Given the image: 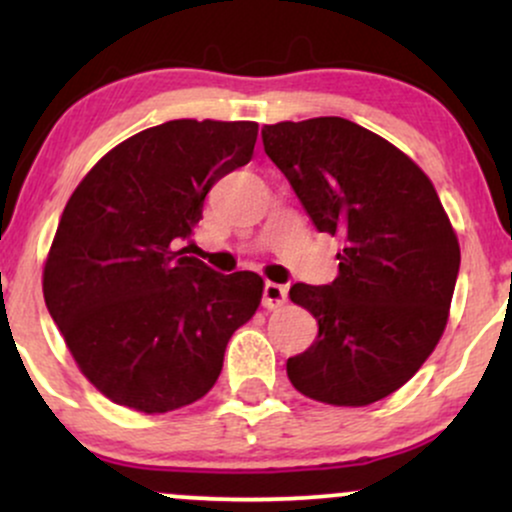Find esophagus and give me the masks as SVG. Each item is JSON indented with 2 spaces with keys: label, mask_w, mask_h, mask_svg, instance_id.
Returning a JSON list of instances; mask_svg holds the SVG:
<instances>
[{
  "label": "esophagus",
  "mask_w": 512,
  "mask_h": 512,
  "mask_svg": "<svg viewBox=\"0 0 512 512\" xmlns=\"http://www.w3.org/2000/svg\"><path fill=\"white\" fill-rule=\"evenodd\" d=\"M284 303H286V286L274 284V281H267V284H264V293H262L264 308L274 310V308H281Z\"/></svg>",
  "instance_id": "1"
}]
</instances>
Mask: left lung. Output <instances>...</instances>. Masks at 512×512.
<instances>
[{
    "instance_id": "8db88e82",
    "label": "left lung",
    "mask_w": 512,
    "mask_h": 512,
    "mask_svg": "<svg viewBox=\"0 0 512 512\" xmlns=\"http://www.w3.org/2000/svg\"><path fill=\"white\" fill-rule=\"evenodd\" d=\"M267 156L320 233L344 238L339 276L293 284L317 320L291 385L334 407H366L416 373L448 325L460 243L428 175L395 144L344 117L262 127Z\"/></svg>"
}]
</instances>
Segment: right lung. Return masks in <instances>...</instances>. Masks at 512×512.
<instances>
[{
    "label": "right lung",
    "mask_w": 512,
    "mask_h": 512,
    "mask_svg": "<svg viewBox=\"0 0 512 512\" xmlns=\"http://www.w3.org/2000/svg\"><path fill=\"white\" fill-rule=\"evenodd\" d=\"M255 142L257 122H163L110 149L69 197L43 296L76 366L110 402L166 414L202 399L231 334L260 308V274L223 276L173 248Z\"/></svg>",
    "instance_id": "obj_1"
}]
</instances>
